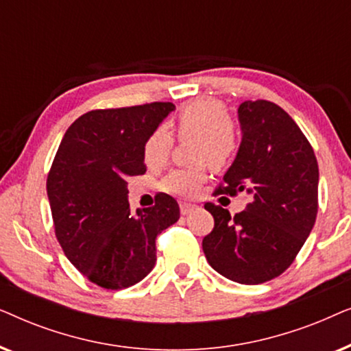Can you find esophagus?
Masks as SVG:
<instances>
[{
	"label": "esophagus",
	"instance_id": "34e87169",
	"mask_svg": "<svg viewBox=\"0 0 351 351\" xmlns=\"http://www.w3.org/2000/svg\"><path fill=\"white\" fill-rule=\"evenodd\" d=\"M193 209H195V204H190V203H180V214H182V215H189Z\"/></svg>",
	"mask_w": 351,
	"mask_h": 351
}]
</instances>
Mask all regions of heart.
<instances>
[{
    "mask_svg": "<svg viewBox=\"0 0 351 351\" xmlns=\"http://www.w3.org/2000/svg\"><path fill=\"white\" fill-rule=\"evenodd\" d=\"M177 136L189 138V156L196 162L171 171L160 182V190L177 196L195 195L208 179V165L222 169L237 156L239 147L238 129L227 117V108L220 100H191L177 113L172 121ZM172 136L166 126H158L148 134L143 143V161L150 169H160L169 158Z\"/></svg>",
    "mask_w": 351,
    "mask_h": 351,
    "instance_id": "1",
    "label": "heart"
}]
</instances>
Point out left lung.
<instances>
[{
  "mask_svg": "<svg viewBox=\"0 0 351 351\" xmlns=\"http://www.w3.org/2000/svg\"><path fill=\"white\" fill-rule=\"evenodd\" d=\"M238 119L243 141L215 193L249 195L241 213L206 203L214 228L203 239L209 265L241 285L286 271L318 214V161L294 119L268 100H246Z\"/></svg>",
  "mask_w": 351,
  "mask_h": 351,
  "instance_id": "8db88e82",
  "label": "left lung"
}]
</instances>
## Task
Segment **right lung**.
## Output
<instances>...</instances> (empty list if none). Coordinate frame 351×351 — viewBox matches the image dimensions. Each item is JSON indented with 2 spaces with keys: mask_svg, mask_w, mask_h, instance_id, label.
Wrapping results in <instances>:
<instances>
[{
  "mask_svg": "<svg viewBox=\"0 0 351 351\" xmlns=\"http://www.w3.org/2000/svg\"><path fill=\"white\" fill-rule=\"evenodd\" d=\"M171 102L93 110L66 129L47 174L56 238L65 256L104 289L137 285L156 262V237L180 217L172 196L131 214L128 179L145 174L143 143Z\"/></svg>",
  "mask_w": 351,
  "mask_h": 351,
  "instance_id": "1",
  "label": "right lung"
}]
</instances>
